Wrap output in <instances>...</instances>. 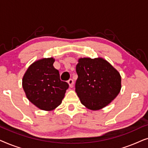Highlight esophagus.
I'll return each instance as SVG.
<instances>
[{"label": "esophagus", "instance_id": "34e87169", "mask_svg": "<svg viewBox=\"0 0 148 148\" xmlns=\"http://www.w3.org/2000/svg\"><path fill=\"white\" fill-rule=\"evenodd\" d=\"M68 84L69 85L70 88H73V84H74L73 80L71 79H70L68 81Z\"/></svg>", "mask_w": 148, "mask_h": 148}]
</instances>
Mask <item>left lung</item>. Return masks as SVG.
I'll list each match as a JSON object with an SVG mask.
<instances>
[{
	"label": "left lung",
	"instance_id": "1",
	"mask_svg": "<svg viewBox=\"0 0 148 148\" xmlns=\"http://www.w3.org/2000/svg\"><path fill=\"white\" fill-rule=\"evenodd\" d=\"M76 71L75 92L81 103L90 110L104 108L120 92L121 75L104 58H79Z\"/></svg>",
	"mask_w": 148,
	"mask_h": 148
}]
</instances>
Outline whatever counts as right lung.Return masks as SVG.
Returning a JSON list of instances; mask_svg holds the SVG:
<instances>
[{
    "mask_svg": "<svg viewBox=\"0 0 148 148\" xmlns=\"http://www.w3.org/2000/svg\"><path fill=\"white\" fill-rule=\"evenodd\" d=\"M54 58H44L34 62L24 74L22 86L29 102L38 108L53 110L61 104L69 84L60 79L54 67Z\"/></svg>",
    "mask_w": 148,
    "mask_h": 148,
    "instance_id": "add662e5",
    "label": "right lung"
}]
</instances>
